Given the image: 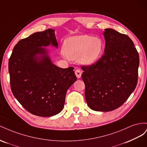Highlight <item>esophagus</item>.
Here are the masks:
<instances>
[{
	"label": "esophagus",
	"mask_w": 147,
	"mask_h": 147,
	"mask_svg": "<svg viewBox=\"0 0 147 147\" xmlns=\"http://www.w3.org/2000/svg\"><path fill=\"white\" fill-rule=\"evenodd\" d=\"M75 74H76L77 78L79 79L81 77L82 72L79 69H76V71H75Z\"/></svg>",
	"instance_id": "34e87169"
}]
</instances>
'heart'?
Instances as JSON below:
<instances>
[{
	"label": "heart",
	"instance_id": "obj_1",
	"mask_svg": "<svg viewBox=\"0 0 147 147\" xmlns=\"http://www.w3.org/2000/svg\"><path fill=\"white\" fill-rule=\"evenodd\" d=\"M103 49L102 40L89 35L70 37L63 45L65 56L71 60L78 58L79 62L86 66L94 64L99 59Z\"/></svg>",
	"mask_w": 147,
	"mask_h": 147
}]
</instances>
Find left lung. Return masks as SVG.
<instances>
[{"instance_id":"obj_1","label":"left lung","mask_w":147,"mask_h":147,"mask_svg":"<svg viewBox=\"0 0 147 147\" xmlns=\"http://www.w3.org/2000/svg\"><path fill=\"white\" fill-rule=\"evenodd\" d=\"M103 55L90 66H82L88 106L97 111L119 108L136 89L139 56L130 37L111 28L105 29Z\"/></svg>"}]
</instances>
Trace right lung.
Wrapping results in <instances>:
<instances>
[{
	"mask_svg": "<svg viewBox=\"0 0 147 147\" xmlns=\"http://www.w3.org/2000/svg\"><path fill=\"white\" fill-rule=\"evenodd\" d=\"M58 48L55 30L48 29L22 39L8 61L11 92L31 114L52 116L64 107L66 92L77 78L74 68L54 65L45 47Z\"/></svg>",
	"mask_w": 147,
	"mask_h": 147,
	"instance_id": "obj_1",
	"label": "right lung"
}]
</instances>
